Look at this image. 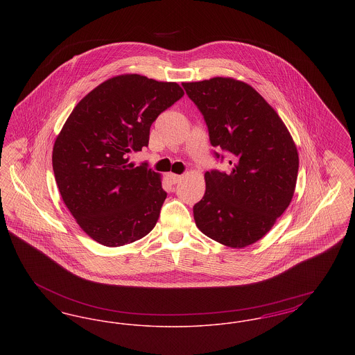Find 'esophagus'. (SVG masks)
<instances>
[{"label":"esophagus","instance_id":"34e87169","mask_svg":"<svg viewBox=\"0 0 355 355\" xmlns=\"http://www.w3.org/2000/svg\"><path fill=\"white\" fill-rule=\"evenodd\" d=\"M182 178H184V175H180V174H174V173H170L169 174V180L171 184H178Z\"/></svg>","mask_w":355,"mask_h":355}]
</instances>
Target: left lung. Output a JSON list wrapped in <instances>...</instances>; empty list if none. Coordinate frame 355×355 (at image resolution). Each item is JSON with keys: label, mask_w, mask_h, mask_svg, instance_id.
<instances>
[{"label": "left lung", "mask_w": 355, "mask_h": 355, "mask_svg": "<svg viewBox=\"0 0 355 355\" xmlns=\"http://www.w3.org/2000/svg\"><path fill=\"white\" fill-rule=\"evenodd\" d=\"M182 86L203 114L211 145L232 157L229 173H205V196L193 207L196 225L227 248L253 245L293 200L300 166L294 139L278 113L243 81L214 77Z\"/></svg>", "instance_id": "left-lung-1"}]
</instances>
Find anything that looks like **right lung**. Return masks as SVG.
<instances>
[{"mask_svg":"<svg viewBox=\"0 0 355 355\" xmlns=\"http://www.w3.org/2000/svg\"><path fill=\"white\" fill-rule=\"evenodd\" d=\"M184 96L177 83L112 77L76 105L53 146L62 201L96 242L119 248L149 234L166 191L161 174L129 155L149 144L155 119Z\"/></svg>","mask_w":355,"mask_h":355,"instance_id":"obj_1","label":"right lung"}]
</instances>
